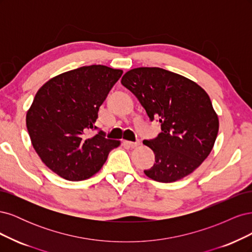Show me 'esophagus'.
Wrapping results in <instances>:
<instances>
[{
    "mask_svg": "<svg viewBox=\"0 0 252 252\" xmlns=\"http://www.w3.org/2000/svg\"><path fill=\"white\" fill-rule=\"evenodd\" d=\"M125 144L127 145L128 147H130V148H135V147H138L139 145L141 144V142L140 141H136V142H129V141H126L125 142Z\"/></svg>",
    "mask_w": 252,
    "mask_h": 252,
    "instance_id": "34e87169",
    "label": "esophagus"
}]
</instances>
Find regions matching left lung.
<instances>
[{
	"label": "left lung",
	"mask_w": 252,
	"mask_h": 252,
	"mask_svg": "<svg viewBox=\"0 0 252 252\" xmlns=\"http://www.w3.org/2000/svg\"><path fill=\"white\" fill-rule=\"evenodd\" d=\"M121 83L138 97L150 121L161 123L162 132L143 142L156 156L145 174L171 183L195 170L209 156L219 131L207 93L193 81L158 67L134 68Z\"/></svg>",
	"instance_id": "1"
}]
</instances>
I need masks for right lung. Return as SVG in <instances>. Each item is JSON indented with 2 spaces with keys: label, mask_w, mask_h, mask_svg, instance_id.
I'll list each match as a JSON object with an SVG mask.
<instances>
[{
  "label": "right lung",
  "mask_w": 252,
  "mask_h": 252,
  "mask_svg": "<svg viewBox=\"0 0 252 252\" xmlns=\"http://www.w3.org/2000/svg\"><path fill=\"white\" fill-rule=\"evenodd\" d=\"M123 71L104 65L83 66L52 78L37 91L27 111L32 146L43 163L61 178L93 177L120 141L95 130L100 106Z\"/></svg>",
  "instance_id": "1"
}]
</instances>
